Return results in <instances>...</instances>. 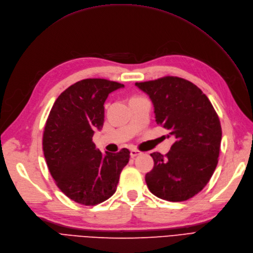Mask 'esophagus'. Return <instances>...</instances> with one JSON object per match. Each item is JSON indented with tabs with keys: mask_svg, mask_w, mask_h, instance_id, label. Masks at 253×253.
<instances>
[{
	"mask_svg": "<svg viewBox=\"0 0 253 253\" xmlns=\"http://www.w3.org/2000/svg\"><path fill=\"white\" fill-rule=\"evenodd\" d=\"M139 155H141V153H140L139 150H137V149H132V150H130V157H132V158H135V157H137Z\"/></svg>",
	"mask_w": 253,
	"mask_h": 253,
	"instance_id": "obj_1",
	"label": "esophagus"
}]
</instances>
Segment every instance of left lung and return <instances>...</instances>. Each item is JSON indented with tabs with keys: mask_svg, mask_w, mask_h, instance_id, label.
Returning a JSON list of instances; mask_svg holds the SVG:
<instances>
[{
	"mask_svg": "<svg viewBox=\"0 0 253 253\" xmlns=\"http://www.w3.org/2000/svg\"><path fill=\"white\" fill-rule=\"evenodd\" d=\"M155 107L157 124L175 138L168 154L153 153L145 175L149 191L168 201H185L203 190L218 164L222 129L208 96L190 81L163 77L136 83Z\"/></svg>",
	"mask_w": 253,
	"mask_h": 253,
	"instance_id": "left-lung-1",
	"label": "left lung"
}]
</instances>
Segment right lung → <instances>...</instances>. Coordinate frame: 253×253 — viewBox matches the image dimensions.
<instances>
[{
	"instance_id": "right-lung-1",
	"label": "right lung",
	"mask_w": 253,
	"mask_h": 253,
	"mask_svg": "<svg viewBox=\"0 0 253 253\" xmlns=\"http://www.w3.org/2000/svg\"><path fill=\"white\" fill-rule=\"evenodd\" d=\"M124 84L106 79H85L58 96L46 119L42 149L57 187L76 203L95 206L112 196L129 150L106 155L92 137L104 126L109 93Z\"/></svg>"
}]
</instances>
